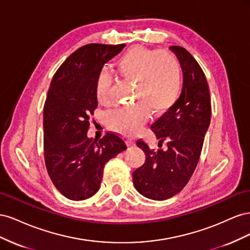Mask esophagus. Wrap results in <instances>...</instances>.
Masks as SVG:
<instances>
[{
    "mask_svg": "<svg viewBox=\"0 0 250 250\" xmlns=\"http://www.w3.org/2000/svg\"><path fill=\"white\" fill-rule=\"evenodd\" d=\"M127 143H128V146H129L130 148L134 147V145H135L133 139H127Z\"/></svg>",
    "mask_w": 250,
    "mask_h": 250,
    "instance_id": "obj_1",
    "label": "esophagus"
}]
</instances>
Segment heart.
<instances>
[{
	"instance_id": "1",
	"label": "heart",
	"mask_w": 250,
	"mask_h": 250,
	"mask_svg": "<svg viewBox=\"0 0 250 250\" xmlns=\"http://www.w3.org/2000/svg\"><path fill=\"white\" fill-rule=\"evenodd\" d=\"M121 77L134 81L133 98L140 100L122 105L105 115V123L111 129L133 134L145 122L150 109L161 113L177 102L183 88V73L177 58L166 51L133 47L116 62ZM113 77L107 70H100L95 79V95L98 102L106 105L110 101Z\"/></svg>"
}]
</instances>
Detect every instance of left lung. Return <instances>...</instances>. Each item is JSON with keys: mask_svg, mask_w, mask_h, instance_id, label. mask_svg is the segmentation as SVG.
Here are the masks:
<instances>
[{"mask_svg": "<svg viewBox=\"0 0 250 250\" xmlns=\"http://www.w3.org/2000/svg\"><path fill=\"white\" fill-rule=\"evenodd\" d=\"M183 69L184 84L177 102L151 125L158 146L167 141V149H150L139 140L146 155L142 167L132 173L137 191L153 200H165L179 193L190 180L198 164L210 122L208 84L196 59L185 48L173 46Z\"/></svg>", "mask_w": 250, "mask_h": 250, "instance_id": "left-lung-1", "label": "left lung"}]
</instances>
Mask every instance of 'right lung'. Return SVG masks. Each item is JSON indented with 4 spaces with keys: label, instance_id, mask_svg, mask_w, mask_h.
Returning a JSON list of instances; mask_svg holds the SVG:
<instances>
[{
    "label": "right lung",
    "instance_id": "add662e5",
    "mask_svg": "<svg viewBox=\"0 0 250 250\" xmlns=\"http://www.w3.org/2000/svg\"><path fill=\"white\" fill-rule=\"evenodd\" d=\"M125 44L89 43L59 66L51 81L43 106V152L49 176L71 200H84L100 188L104 166L126 150L115 133L88 138L89 117L98 106L95 79Z\"/></svg>",
    "mask_w": 250,
    "mask_h": 250
}]
</instances>
